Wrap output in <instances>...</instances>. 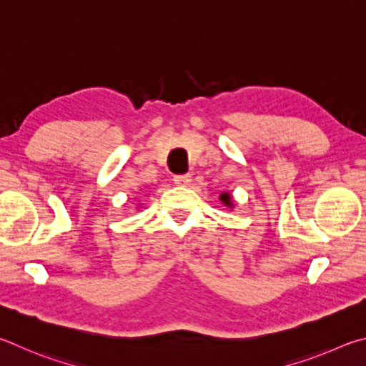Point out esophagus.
Masks as SVG:
<instances>
[{"instance_id": "obj_1", "label": "esophagus", "mask_w": 366, "mask_h": 366, "mask_svg": "<svg viewBox=\"0 0 366 366\" xmlns=\"http://www.w3.org/2000/svg\"><path fill=\"white\" fill-rule=\"evenodd\" d=\"M173 182H175L178 187H188L191 183V175H177L173 177Z\"/></svg>"}]
</instances>
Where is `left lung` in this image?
Masks as SVG:
<instances>
[{
  "label": "left lung",
  "instance_id": "obj_1",
  "mask_svg": "<svg viewBox=\"0 0 366 366\" xmlns=\"http://www.w3.org/2000/svg\"><path fill=\"white\" fill-rule=\"evenodd\" d=\"M220 201L225 204V206H228V207H232L233 206V201H232V196H229L228 193H222L220 194Z\"/></svg>",
  "mask_w": 366,
  "mask_h": 366
}]
</instances>
